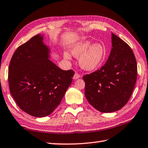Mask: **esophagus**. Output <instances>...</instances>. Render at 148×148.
I'll list each match as a JSON object with an SVG mask.
<instances>
[{"label":"esophagus","instance_id":"1","mask_svg":"<svg viewBox=\"0 0 148 148\" xmlns=\"http://www.w3.org/2000/svg\"><path fill=\"white\" fill-rule=\"evenodd\" d=\"M80 75L78 74V73H77V72H76V73L74 74V77H73V78L74 79H78V78H79L80 77Z\"/></svg>","mask_w":148,"mask_h":148}]
</instances>
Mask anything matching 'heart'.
Returning <instances> with one entry per match:
<instances>
[{"label": "heart", "mask_w": 148, "mask_h": 148, "mask_svg": "<svg viewBox=\"0 0 148 148\" xmlns=\"http://www.w3.org/2000/svg\"><path fill=\"white\" fill-rule=\"evenodd\" d=\"M72 53L75 57L79 58L80 66L84 69L91 71L99 66L105 56V49L100 43H95L92 46L89 41H85L75 46L72 49ZM66 60L71 59V55L64 53Z\"/></svg>", "instance_id": "b5f03b06"}]
</instances>
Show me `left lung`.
<instances>
[{"label": "left lung", "mask_w": 148, "mask_h": 148, "mask_svg": "<svg viewBox=\"0 0 148 148\" xmlns=\"http://www.w3.org/2000/svg\"><path fill=\"white\" fill-rule=\"evenodd\" d=\"M110 54L100 69L83 77L90 105L103 113L117 111L128 103L137 77V65L127 43L112 33Z\"/></svg>", "instance_id": "obj_1"}]
</instances>
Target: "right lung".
Segmentation results:
<instances>
[{
	"instance_id": "right-lung-1",
	"label": "right lung",
	"mask_w": 148,
	"mask_h": 148,
	"mask_svg": "<svg viewBox=\"0 0 148 148\" xmlns=\"http://www.w3.org/2000/svg\"><path fill=\"white\" fill-rule=\"evenodd\" d=\"M49 53L36 34L17 48L9 66L11 95L20 109L36 117L47 116L60 105L74 75L49 60Z\"/></svg>"
}]
</instances>
